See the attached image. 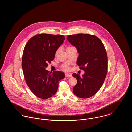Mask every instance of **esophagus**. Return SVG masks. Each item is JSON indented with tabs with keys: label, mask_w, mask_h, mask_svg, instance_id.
Here are the masks:
<instances>
[{
	"label": "esophagus",
	"mask_w": 132,
	"mask_h": 132,
	"mask_svg": "<svg viewBox=\"0 0 132 132\" xmlns=\"http://www.w3.org/2000/svg\"><path fill=\"white\" fill-rule=\"evenodd\" d=\"M72 76L71 74H65L66 77H71Z\"/></svg>",
	"instance_id": "1"
}]
</instances>
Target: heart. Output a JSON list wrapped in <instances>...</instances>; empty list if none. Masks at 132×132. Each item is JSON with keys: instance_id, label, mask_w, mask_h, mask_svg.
<instances>
[{"instance_id": "b5f03b06", "label": "heart", "mask_w": 132, "mask_h": 132, "mask_svg": "<svg viewBox=\"0 0 132 132\" xmlns=\"http://www.w3.org/2000/svg\"><path fill=\"white\" fill-rule=\"evenodd\" d=\"M74 47L73 46H68V47H67V48H66V50H69V49H71V48H73ZM59 49H58V50H57L56 51V54H57V53L58 52V51H59ZM69 67L68 66H66V67H64V70H69Z\"/></svg>"}]
</instances>
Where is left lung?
<instances>
[{
  "instance_id": "1",
  "label": "left lung",
  "mask_w": 132,
  "mask_h": 132,
  "mask_svg": "<svg viewBox=\"0 0 132 132\" xmlns=\"http://www.w3.org/2000/svg\"><path fill=\"white\" fill-rule=\"evenodd\" d=\"M67 39L77 48L79 53L77 64L85 71L82 77L73 74L77 80L73 93L80 98H89L99 90L105 79L106 51L101 39L94 35L78 34L69 35Z\"/></svg>"
}]
</instances>
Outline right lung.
<instances>
[{
    "label": "right lung",
    "mask_w": 132,
    "mask_h": 132,
    "mask_svg": "<svg viewBox=\"0 0 132 132\" xmlns=\"http://www.w3.org/2000/svg\"><path fill=\"white\" fill-rule=\"evenodd\" d=\"M64 39L63 35L40 34L31 38L26 44L22 61L25 79L31 92L38 98L46 100L54 95L59 82L65 78L61 71L51 73L45 69Z\"/></svg>",
    "instance_id": "right-lung-1"
}]
</instances>
